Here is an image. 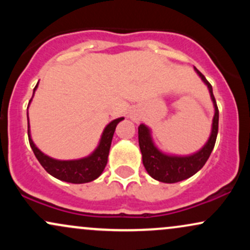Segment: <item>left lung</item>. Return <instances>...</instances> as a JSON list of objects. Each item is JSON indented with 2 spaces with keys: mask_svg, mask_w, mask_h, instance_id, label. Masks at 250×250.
Segmentation results:
<instances>
[{
  "mask_svg": "<svg viewBox=\"0 0 250 250\" xmlns=\"http://www.w3.org/2000/svg\"><path fill=\"white\" fill-rule=\"evenodd\" d=\"M194 70L208 87L215 110L213 123H211V131L206 145L196 153L190 155L166 154L155 146L153 137H151L150 128L143 123L139 127V145L141 149L143 166L148 174L160 182L175 183L193 176L207 162L214 149L215 142H216L217 130H219V109H217L216 101H215L213 88H211L210 83L206 80V77L195 67Z\"/></svg>",
  "mask_w": 250,
  "mask_h": 250,
  "instance_id": "8db88e82",
  "label": "left lung"
}]
</instances>
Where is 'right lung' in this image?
Listing matches in <instances>:
<instances>
[{
  "label": "right lung",
  "instance_id": "obj_1",
  "mask_svg": "<svg viewBox=\"0 0 250 250\" xmlns=\"http://www.w3.org/2000/svg\"><path fill=\"white\" fill-rule=\"evenodd\" d=\"M37 85H39V83L34 88L33 97L37 89ZM33 97H31V100H33ZM122 120H125V117H119V119L113 120L110 123H108L105 128L103 129L101 139H100V142L95 148V150L91 154H89L88 156L82 157V159L56 160L42 153L35 146L33 139H31L29 117H28V137H29L30 147L33 149L36 159L39 160V162L41 163V166L45 169L48 174L56 177L57 180L64 181V182L76 183V185H79V183H87L96 180L104 170L108 162L109 150H110L111 140H113L114 133H115L116 125Z\"/></svg>",
  "mask_w": 250,
  "mask_h": 250
}]
</instances>
